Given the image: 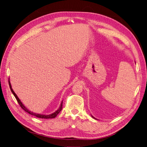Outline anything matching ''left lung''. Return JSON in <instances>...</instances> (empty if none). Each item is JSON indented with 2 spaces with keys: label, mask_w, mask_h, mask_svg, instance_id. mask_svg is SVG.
Returning a JSON list of instances; mask_svg holds the SVG:
<instances>
[{
  "label": "left lung",
  "mask_w": 147,
  "mask_h": 147,
  "mask_svg": "<svg viewBox=\"0 0 147 147\" xmlns=\"http://www.w3.org/2000/svg\"><path fill=\"white\" fill-rule=\"evenodd\" d=\"M91 117H92V118H94V119H96V118H94V117H93V116H92V115H91Z\"/></svg>",
  "instance_id": "left-lung-1"
}]
</instances>
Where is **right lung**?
Wrapping results in <instances>:
<instances>
[{
	"label": "right lung",
	"instance_id": "add662e5",
	"mask_svg": "<svg viewBox=\"0 0 147 147\" xmlns=\"http://www.w3.org/2000/svg\"><path fill=\"white\" fill-rule=\"evenodd\" d=\"M8 83H9V86H10V90H11V92L13 94V95L15 96V97H16V99L18 101V102L20 105L21 106V107L23 109L24 111H26V112H28V113L30 114L33 115V116L34 117H36L37 118H44V119H50V118H55L57 115L59 114V113L61 112L62 109H63V100L61 102V105L59 106V109H57L56 111H55V112L54 113H53L51 114H50V115H43V114H38V113H34L33 112H31V111H30L28 109L26 108V107L22 103V102L20 100V99L18 98V96L16 94V93L14 92V91L12 89V87H11V83H10V78L8 79Z\"/></svg>",
	"mask_w": 147,
	"mask_h": 147
}]
</instances>
